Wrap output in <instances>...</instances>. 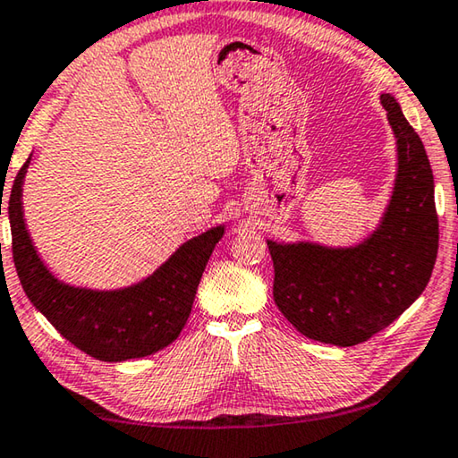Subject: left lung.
<instances>
[{"instance_id": "1", "label": "left lung", "mask_w": 458, "mask_h": 458, "mask_svg": "<svg viewBox=\"0 0 458 458\" xmlns=\"http://www.w3.org/2000/svg\"><path fill=\"white\" fill-rule=\"evenodd\" d=\"M397 139V180L381 227L346 250L274 243V301L302 335L356 346L395 321L432 276L438 253L434 175L395 98L381 96Z\"/></svg>"}]
</instances>
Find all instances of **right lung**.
<instances>
[{"instance_id": "obj_1", "label": "right lung", "mask_w": 458, "mask_h": 458, "mask_svg": "<svg viewBox=\"0 0 458 458\" xmlns=\"http://www.w3.org/2000/svg\"><path fill=\"white\" fill-rule=\"evenodd\" d=\"M30 157L10 192L12 253L28 299L57 332L104 362L143 358L170 346L186 326L210 253L223 237L215 227L190 239L149 278L123 291H88L59 283L40 262L22 216V182Z\"/></svg>"}]
</instances>
